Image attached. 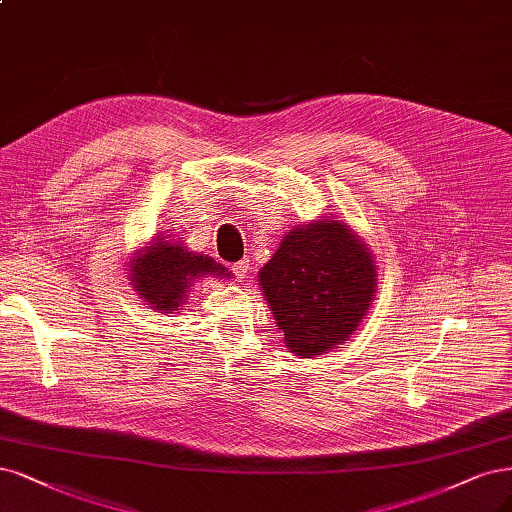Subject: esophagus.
Returning a JSON list of instances; mask_svg holds the SVG:
<instances>
[{
	"label": "esophagus",
	"instance_id": "1",
	"mask_svg": "<svg viewBox=\"0 0 512 512\" xmlns=\"http://www.w3.org/2000/svg\"><path fill=\"white\" fill-rule=\"evenodd\" d=\"M250 269H252V262H250L248 258H243V260L235 262V264H233V267H231V271L235 273V277H237L239 281H241V279H245V277H248Z\"/></svg>",
	"mask_w": 512,
	"mask_h": 512
}]
</instances>
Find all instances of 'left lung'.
<instances>
[{
    "mask_svg": "<svg viewBox=\"0 0 512 512\" xmlns=\"http://www.w3.org/2000/svg\"><path fill=\"white\" fill-rule=\"evenodd\" d=\"M258 286L286 347L315 358L349 341L375 301L377 264L343 220L294 226L258 271Z\"/></svg>",
    "mask_w": 512,
    "mask_h": 512,
    "instance_id": "obj_1",
    "label": "left lung"
}]
</instances>
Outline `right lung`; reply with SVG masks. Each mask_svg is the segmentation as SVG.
I'll list each match as a JSON object with an SVG mask.
<instances>
[{
  "mask_svg": "<svg viewBox=\"0 0 512 512\" xmlns=\"http://www.w3.org/2000/svg\"><path fill=\"white\" fill-rule=\"evenodd\" d=\"M135 294L158 313H178L188 301L190 288L203 277L231 279L220 262L188 250L182 237L156 235L127 262Z\"/></svg>",
  "mask_w": 512,
  "mask_h": 512,
  "instance_id": "add662e5",
  "label": "right lung"
}]
</instances>
